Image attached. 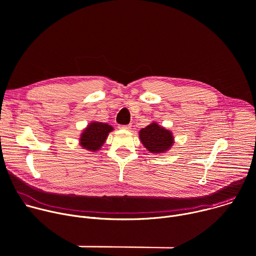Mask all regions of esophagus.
Returning a JSON list of instances; mask_svg holds the SVG:
<instances>
[{"label": "esophagus", "instance_id": "esophagus-1", "mask_svg": "<svg viewBox=\"0 0 256 256\" xmlns=\"http://www.w3.org/2000/svg\"><path fill=\"white\" fill-rule=\"evenodd\" d=\"M120 130H130L132 128V124H126V126H120Z\"/></svg>", "mask_w": 256, "mask_h": 256}]
</instances>
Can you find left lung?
<instances>
[{"label":"left lung","mask_w":256,"mask_h":256,"mask_svg":"<svg viewBox=\"0 0 256 256\" xmlns=\"http://www.w3.org/2000/svg\"><path fill=\"white\" fill-rule=\"evenodd\" d=\"M140 138L144 147L155 154H162L167 152L174 142L172 132L157 122H152L138 132Z\"/></svg>","instance_id":"1"}]
</instances>
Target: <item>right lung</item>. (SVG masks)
Wrapping results in <instances>:
<instances>
[{
    "instance_id": "right-lung-1",
    "label": "right lung",
    "mask_w": 256,
    "mask_h": 256,
    "mask_svg": "<svg viewBox=\"0 0 256 256\" xmlns=\"http://www.w3.org/2000/svg\"><path fill=\"white\" fill-rule=\"evenodd\" d=\"M114 128L107 124L92 122L81 134V147L91 152H97L104 144L108 134Z\"/></svg>"
}]
</instances>
